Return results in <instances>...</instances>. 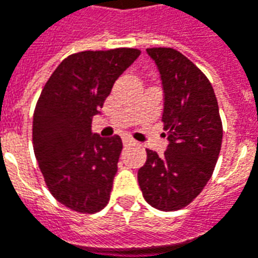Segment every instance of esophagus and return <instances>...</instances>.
<instances>
[{
  "label": "esophagus",
  "mask_w": 258,
  "mask_h": 258,
  "mask_svg": "<svg viewBox=\"0 0 258 258\" xmlns=\"http://www.w3.org/2000/svg\"><path fill=\"white\" fill-rule=\"evenodd\" d=\"M122 144H124V145H130V144H134V140H131V138H127V137H125V138H122Z\"/></svg>",
  "instance_id": "esophagus-1"
}]
</instances>
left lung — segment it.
Here are the masks:
<instances>
[{"instance_id": "8db88e82", "label": "left lung", "mask_w": 258, "mask_h": 258, "mask_svg": "<svg viewBox=\"0 0 258 258\" xmlns=\"http://www.w3.org/2000/svg\"><path fill=\"white\" fill-rule=\"evenodd\" d=\"M147 52L158 66L165 90L162 122L169 145L164 155L147 150L138 183L152 208L172 212L188 206L209 182L223 125L213 87L195 63L172 48Z\"/></svg>"}]
</instances>
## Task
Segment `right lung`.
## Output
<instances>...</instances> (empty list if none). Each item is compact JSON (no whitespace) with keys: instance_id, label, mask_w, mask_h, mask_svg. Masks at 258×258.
I'll return each instance as SVG.
<instances>
[{"instance_id":"right-lung-1","label":"right lung","mask_w":258,"mask_h":258,"mask_svg":"<svg viewBox=\"0 0 258 258\" xmlns=\"http://www.w3.org/2000/svg\"><path fill=\"white\" fill-rule=\"evenodd\" d=\"M140 53L133 48L73 53L42 89L33 111V152L49 192L75 212L92 215L110 201L121 138L92 134V120Z\"/></svg>"}]
</instances>
